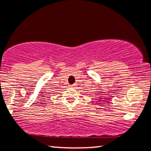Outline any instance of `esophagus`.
Segmentation results:
<instances>
[{"instance_id": "esophagus-1", "label": "esophagus", "mask_w": 151, "mask_h": 151, "mask_svg": "<svg viewBox=\"0 0 151 151\" xmlns=\"http://www.w3.org/2000/svg\"><path fill=\"white\" fill-rule=\"evenodd\" d=\"M70 86H71V87H74V86H75V85H74V84H73V85H70Z\"/></svg>"}]
</instances>
